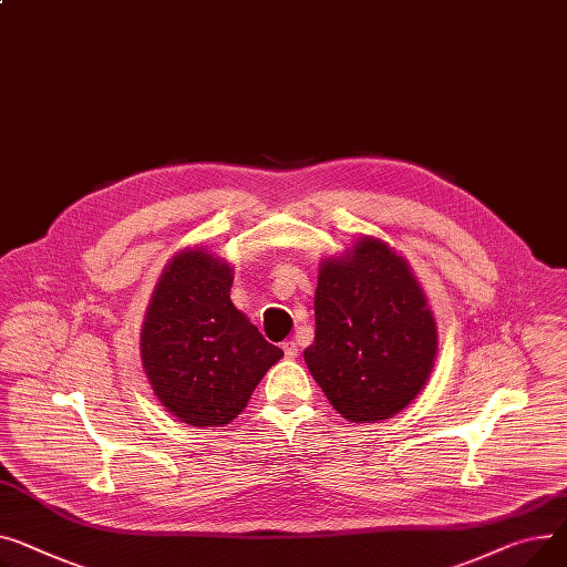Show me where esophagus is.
Instances as JSON below:
<instances>
[{"label": "esophagus", "mask_w": 567, "mask_h": 567, "mask_svg": "<svg viewBox=\"0 0 567 567\" xmlns=\"http://www.w3.org/2000/svg\"><path fill=\"white\" fill-rule=\"evenodd\" d=\"M282 351H285V358H289V360H293V358L298 355L296 342H285V344H282Z\"/></svg>", "instance_id": "34e87169"}]
</instances>
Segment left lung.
Masks as SVG:
<instances>
[{
  "label": "left lung",
  "mask_w": 567,
  "mask_h": 567,
  "mask_svg": "<svg viewBox=\"0 0 567 567\" xmlns=\"http://www.w3.org/2000/svg\"><path fill=\"white\" fill-rule=\"evenodd\" d=\"M315 344L306 364L344 420H390L422 392L437 355V323L403 255L375 237L321 259Z\"/></svg>",
  "instance_id": "obj_1"
}]
</instances>
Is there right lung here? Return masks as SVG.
<instances>
[{"label": "right lung", "mask_w": 567, "mask_h": 567, "mask_svg": "<svg viewBox=\"0 0 567 567\" xmlns=\"http://www.w3.org/2000/svg\"><path fill=\"white\" fill-rule=\"evenodd\" d=\"M235 269L207 248L179 250L159 276L141 328V362L159 403L184 424L225 426L282 351L235 308Z\"/></svg>", "instance_id": "right-lung-1"}]
</instances>
